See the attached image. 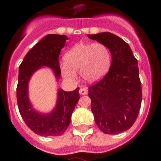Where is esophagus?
<instances>
[{
	"mask_svg": "<svg viewBox=\"0 0 161 161\" xmlns=\"http://www.w3.org/2000/svg\"><path fill=\"white\" fill-rule=\"evenodd\" d=\"M79 93L80 95H85V94H87L88 90L87 89H85V88H80V89Z\"/></svg>",
	"mask_w": 161,
	"mask_h": 161,
	"instance_id": "1",
	"label": "esophagus"
}]
</instances>
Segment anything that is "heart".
Masks as SVG:
<instances>
[{"mask_svg":"<svg viewBox=\"0 0 161 161\" xmlns=\"http://www.w3.org/2000/svg\"><path fill=\"white\" fill-rule=\"evenodd\" d=\"M64 60L59 69L65 79L75 80L76 72H80L84 80L94 83L106 75L111 56L109 49L103 44L79 42L65 54Z\"/></svg>","mask_w":161,"mask_h":161,"instance_id":"b5f03b06","label":"heart"}]
</instances>
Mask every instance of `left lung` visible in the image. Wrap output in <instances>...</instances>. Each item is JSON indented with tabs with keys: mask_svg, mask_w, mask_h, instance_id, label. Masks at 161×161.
I'll list each match as a JSON object with an SVG mask.
<instances>
[{
	"mask_svg": "<svg viewBox=\"0 0 161 161\" xmlns=\"http://www.w3.org/2000/svg\"><path fill=\"white\" fill-rule=\"evenodd\" d=\"M88 37L105 45L111 54L109 72L89 87V97L99 129L105 134L116 135L130 128L139 114L142 90L138 61L128 44L112 33Z\"/></svg>",
	"mask_w": 161,
	"mask_h": 161,
	"instance_id": "1",
	"label": "left lung"
}]
</instances>
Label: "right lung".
Instances as JSON below:
<instances>
[{"label": "right lung", "instance_id": "obj_1", "mask_svg": "<svg viewBox=\"0 0 161 161\" xmlns=\"http://www.w3.org/2000/svg\"><path fill=\"white\" fill-rule=\"evenodd\" d=\"M68 38L64 35L50 34L42 38L24 57L18 70L17 101L20 114L25 124L37 135L58 136L64 133L80 99L79 88L71 92L58 89L55 107L48 113L34 108L29 97V83L32 76L43 67L51 68L56 81L60 79L59 55Z\"/></svg>", "mask_w": 161, "mask_h": 161}]
</instances>
